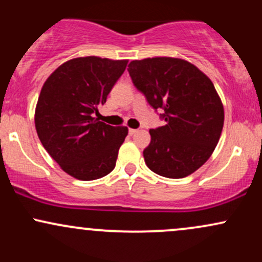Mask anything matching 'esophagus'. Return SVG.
Here are the masks:
<instances>
[{"mask_svg": "<svg viewBox=\"0 0 262 262\" xmlns=\"http://www.w3.org/2000/svg\"><path fill=\"white\" fill-rule=\"evenodd\" d=\"M137 132H138L137 129H132V128L129 129V134H130V135H134L135 133H137Z\"/></svg>", "mask_w": 262, "mask_h": 262, "instance_id": "1", "label": "esophagus"}]
</instances>
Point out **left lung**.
Here are the masks:
<instances>
[{
	"mask_svg": "<svg viewBox=\"0 0 262 262\" xmlns=\"http://www.w3.org/2000/svg\"><path fill=\"white\" fill-rule=\"evenodd\" d=\"M134 86L166 124L149 130L146 166L158 175L182 179L210 158L221 138L224 108L214 85L197 66L179 58L158 56L128 65Z\"/></svg>",
	"mask_w": 262,
	"mask_h": 262,
	"instance_id": "8db88e82",
	"label": "left lung"
}]
</instances>
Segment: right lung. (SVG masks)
<instances>
[{
    "label": "right lung",
    "instance_id": "add662e5",
    "mask_svg": "<svg viewBox=\"0 0 262 262\" xmlns=\"http://www.w3.org/2000/svg\"><path fill=\"white\" fill-rule=\"evenodd\" d=\"M128 60L83 56L69 60L41 87L34 123L49 155L68 175L91 181L116 166L127 127L93 117L127 68Z\"/></svg>",
    "mask_w": 262,
    "mask_h": 262
}]
</instances>
